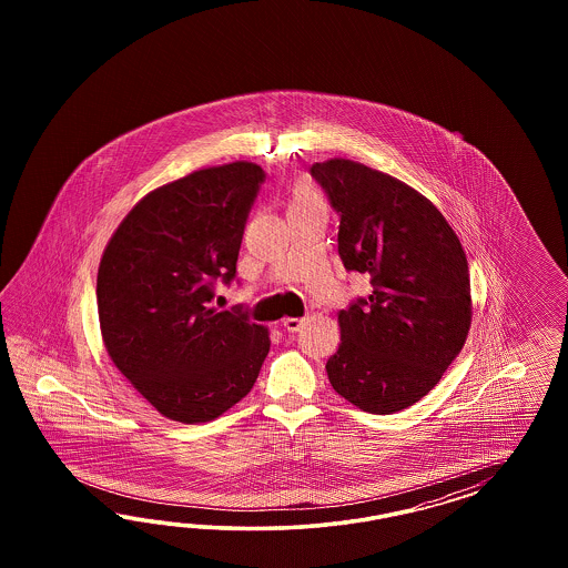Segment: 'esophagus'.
<instances>
[{
    "mask_svg": "<svg viewBox=\"0 0 568 568\" xmlns=\"http://www.w3.org/2000/svg\"><path fill=\"white\" fill-rule=\"evenodd\" d=\"M304 323H306V318H293V316H287V318L281 321L283 328L290 331V333H297L300 328L304 327Z\"/></svg>",
    "mask_w": 568,
    "mask_h": 568,
    "instance_id": "esophagus-1",
    "label": "esophagus"
}]
</instances>
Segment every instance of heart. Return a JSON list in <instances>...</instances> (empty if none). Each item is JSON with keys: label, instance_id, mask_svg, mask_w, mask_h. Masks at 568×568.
Here are the masks:
<instances>
[{"label": "heart", "instance_id": "obj_1", "mask_svg": "<svg viewBox=\"0 0 568 568\" xmlns=\"http://www.w3.org/2000/svg\"><path fill=\"white\" fill-rule=\"evenodd\" d=\"M323 206V195L318 187L310 181L308 176H300L295 179V183L290 191V200H287V210L297 212V210H306V207Z\"/></svg>", "mask_w": 568, "mask_h": 568}]
</instances>
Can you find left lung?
Instances as JSON below:
<instances>
[{
    "label": "left lung",
    "mask_w": 568,
    "mask_h": 568,
    "mask_svg": "<svg viewBox=\"0 0 568 568\" xmlns=\"http://www.w3.org/2000/svg\"><path fill=\"white\" fill-rule=\"evenodd\" d=\"M312 176L339 212L337 250L373 293L337 314L333 389L371 414L416 404L460 354L473 321L463 243L435 204L392 174L331 158Z\"/></svg>",
    "instance_id": "left-lung-1"
}]
</instances>
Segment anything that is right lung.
<instances>
[{"mask_svg":"<svg viewBox=\"0 0 568 568\" xmlns=\"http://www.w3.org/2000/svg\"><path fill=\"white\" fill-rule=\"evenodd\" d=\"M266 174L254 162L190 172L143 195L98 268V316L114 366L158 413L207 423L250 394L268 328L210 306L237 273L243 229Z\"/></svg>","mask_w":568,"mask_h":568,"instance_id":"right-lung-1","label":"right lung"}]
</instances>
